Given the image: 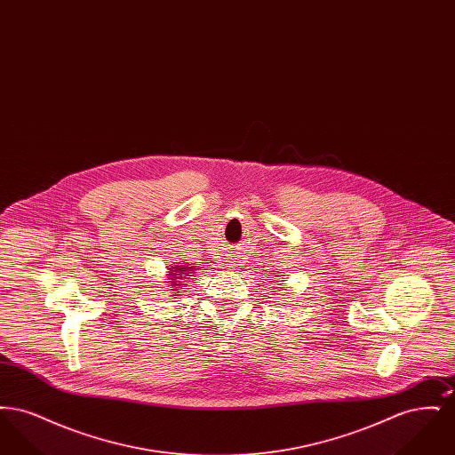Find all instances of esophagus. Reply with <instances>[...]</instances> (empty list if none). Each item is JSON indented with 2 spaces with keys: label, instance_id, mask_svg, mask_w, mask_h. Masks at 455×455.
I'll list each match as a JSON object with an SVG mask.
<instances>
[{
  "label": "esophagus",
  "instance_id": "esophagus-1",
  "mask_svg": "<svg viewBox=\"0 0 455 455\" xmlns=\"http://www.w3.org/2000/svg\"><path fill=\"white\" fill-rule=\"evenodd\" d=\"M227 267H234V264H227Z\"/></svg>",
  "mask_w": 455,
  "mask_h": 455
}]
</instances>
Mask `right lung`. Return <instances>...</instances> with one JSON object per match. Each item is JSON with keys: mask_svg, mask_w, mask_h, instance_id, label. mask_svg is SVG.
I'll return each mask as SVG.
<instances>
[{"mask_svg": "<svg viewBox=\"0 0 455 455\" xmlns=\"http://www.w3.org/2000/svg\"><path fill=\"white\" fill-rule=\"evenodd\" d=\"M193 269H195L193 266H177V264L171 267V271H169V273H171V275H169L171 278H169V282L167 283H169V286L172 288V291L182 288V284H184L182 280H184L186 276H191V271H193Z\"/></svg>", "mask_w": 455, "mask_h": 455, "instance_id": "add662e5", "label": "right lung"}]
</instances>
